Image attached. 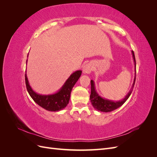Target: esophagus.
<instances>
[{
  "label": "esophagus",
  "instance_id": "obj_1",
  "mask_svg": "<svg viewBox=\"0 0 157 157\" xmlns=\"http://www.w3.org/2000/svg\"><path fill=\"white\" fill-rule=\"evenodd\" d=\"M93 69V67L91 63H86L82 68V72L84 74H89L91 73Z\"/></svg>",
  "mask_w": 157,
  "mask_h": 157
}]
</instances>
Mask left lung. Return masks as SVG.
I'll return each instance as SVG.
<instances>
[{
	"label": "left lung",
	"instance_id": "left-lung-1",
	"mask_svg": "<svg viewBox=\"0 0 157 157\" xmlns=\"http://www.w3.org/2000/svg\"><path fill=\"white\" fill-rule=\"evenodd\" d=\"M132 57H133V59H134V62L135 65V77H134V82H133L132 86L130 89V90L127 94L126 96L124 99H122L121 101H112V100H109V99H107L101 97L98 94L96 90V87H95V84L94 80H91V94H90V101L92 103V106L94 107L95 109H96L98 111H101V112H111L113 111L115 109H118V107H120L122 106L123 104H124L128 98L130 97V94H132V92L133 90V88L134 86V84L136 81V59H135V56L134 52L132 51Z\"/></svg>",
	"mask_w": 157,
	"mask_h": 157
}]
</instances>
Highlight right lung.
I'll return each mask as SVG.
<instances>
[{
    "label": "right lung",
    "instance_id": "right-lung-1",
    "mask_svg": "<svg viewBox=\"0 0 157 157\" xmlns=\"http://www.w3.org/2000/svg\"><path fill=\"white\" fill-rule=\"evenodd\" d=\"M81 73L82 71L80 70L75 71L70 75L58 92L49 95H42L33 91L29 85L27 74L25 73V84L27 92L34 101L41 107L49 111H59L67 105L70 99L71 90L80 78Z\"/></svg>",
    "mask_w": 157,
    "mask_h": 157
}]
</instances>
